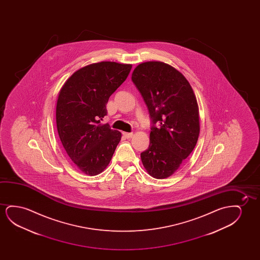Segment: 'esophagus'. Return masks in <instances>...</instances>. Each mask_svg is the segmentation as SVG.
I'll return each mask as SVG.
<instances>
[{
	"mask_svg": "<svg viewBox=\"0 0 260 260\" xmlns=\"http://www.w3.org/2000/svg\"><path fill=\"white\" fill-rule=\"evenodd\" d=\"M122 134H123V136H124L126 139H131V138H132V136H133L132 132H131V133H128V132H123Z\"/></svg>",
	"mask_w": 260,
	"mask_h": 260,
	"instance_id": "1",
	"label": "esophagus"
}]
</instances>
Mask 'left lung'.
I'll use <instances>...</instances> for the list:
<instances>
[{
    "label": "left lung",
    "mask_w": 260,
    "mask_h": 260,
    "mask_svg": "<svg viewBox=\"0 0 260 260\" xmlns=\"http://www.w3.org/2000/svg\"><path fill=\"white\" fill-rule=\"evenodd\" d=\"M153 124L149 147L140 154L147 173L157 179L174 174L196 147L200 134L199 107L188 81L160 61L139 64L132 72Z\"/></svg>",
    "instance_id": "8db88e82"
}]
</instances>
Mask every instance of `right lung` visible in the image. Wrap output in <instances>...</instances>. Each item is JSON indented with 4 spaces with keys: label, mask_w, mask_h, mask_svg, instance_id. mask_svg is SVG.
<instances>
[{
    "label": "right lung",
    "mask_w": 260,
    "mask_h": 260,
    "mask_svg": "<svg viewBox=\"0 0 260 260\" xmlns=\"http://www.w3.org/2000/svg\"><path fill=\"white\" fill-rule=\"evenodd\" d=\"M132 64L102 61L75 72L62 86L56 107L62 146L80 171L100 174L108 166L121 133L101 124L111 95L128 77Z\"/></svg>",
    "instance_id": "1"
}]
</instances>
